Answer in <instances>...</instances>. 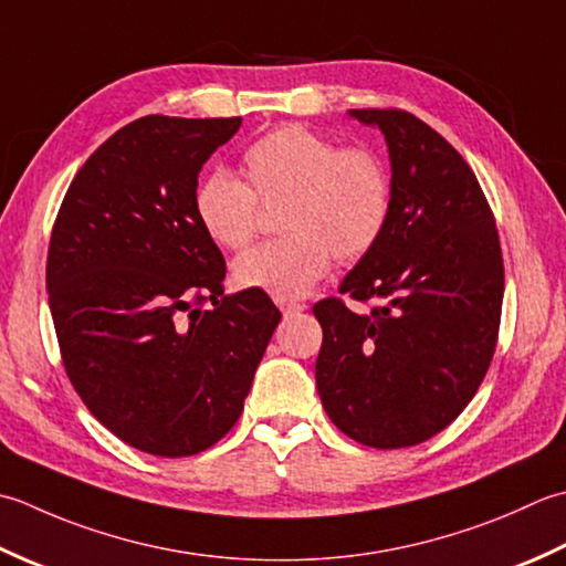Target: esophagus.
Here are the masks:
<instances>
[{"instance_id": "obj_1", "label": "esophagus", "mask_w": 566, "mask_h": 566, "mask_svg": "<svg viewBox=\"0 0 566 566\" xmlns=\"http://www.w3.org/2000/svg\"><path fill=\"white\" fill-rule=\"evenodd\" d=\"M279 305H281V310H283V315H293V313H303L305 310V305L303 303H295V300H279Z\"/></svg>"}]
</instances>
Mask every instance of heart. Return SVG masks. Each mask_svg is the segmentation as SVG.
<instances>
[{
    "label": "heart",
    "mask_w": 566,
    "mask_h": 566,
    "mask_svg": "<svg viewBox=\"0 0 566 566\" xmlns=\"http://www.w3.org/2000/svg\"><path fill=\"white\" fill-rule=\"evenodd\" d=\"M241 176L214 170L195 188V217L222 249H244L256 237L261 205H281V239L234 261L241 287L291 300L325 279L332 256L344 263L371 253L394 210L386 160L371 148L344 146L307 126L285 124L251 142Z\"/></svg>",
    "instance_id": "heart-1"
}]
</instances>
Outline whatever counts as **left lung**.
I'll list each match as a JSON object with an SVG mask.
<instances>
[{
	"label": "left lung",
	"mask_w": 566,
	"mask_h": 566,
	"mask_svg": "<svg viewBox=\"0 0 566 566\" xmlns=\"http://www.w3.org/2000/svg\"><path fill=\"white\" fill-rule=\"evenodd\" d=\"M386 136L394 210L339 293L313 307L322 325L317 394L329 420L366 447L430 440L476 396L501 327L503 253L474 170L406 109H352Z\"/></svg>",
	"instance_id": "1"
}]
</instances>
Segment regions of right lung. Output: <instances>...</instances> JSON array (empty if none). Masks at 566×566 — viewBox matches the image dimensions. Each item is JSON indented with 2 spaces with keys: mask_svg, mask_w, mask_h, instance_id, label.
Returning a JSON list of instances; mask_svg holds the SVG:
<instances>
[{
  "mask_svg": "<svg viewBox=\"0 0 566 566\" xmlns=\"http://www.w3.org/2000/svg\"><path fill=\"white\" fill-rule=\"evenodd\" d=\"M241 117L148 114L77 170L45 287L65 374L87 410L154 457H192L234 428L281 313L224 295V256L195 217L198 172Z\"/></svg>",
  "mask_w": 566,
  "mask_h": 566,
  "instance_id": "right-lung-1",
  "label": "right lung"
}]
</instances>
